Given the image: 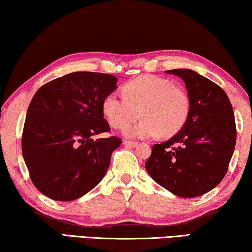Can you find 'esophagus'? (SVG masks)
<instances>
[{
  "label": "esophagus",
  "instance_id": "34e87169",
  "mask_svg": "<svg viewBox=\"0 0 252 252\" xmlns=\"http://www.w3.org/2000/svg\"><path fill=\"white\" fill-rule=\"evenodd\" d=\"M123 144H125V146H126V147H136V146L138 145V142L131 141V140H125L123 141Z\"/></svg>",
  "mask_w": 252,
  "mask_h": 252
}]
</instances>
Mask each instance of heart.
<instances>
[{
  "instance_id": "1",
  "label": "heart",
  "mask_w": 252,
  "mask_h": 252,
  "mask_svg": "<svg viewBox=\"0 0 252 252\" xmlns=\"http://www.w3.org/2000/svg\"><path fill=\"white\" fill-rule=\"evenodd\" d=\"M123 95L111 93L103 100V113L114 129H125L134 138H149L162 134L172 137L185 126L190 113V98L187 92L170 79L144 74L123 86Z\"/></svg>"
}]
</instances>
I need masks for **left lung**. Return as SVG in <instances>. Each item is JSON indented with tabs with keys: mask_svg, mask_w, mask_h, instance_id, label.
<instances>
[{
	"mask_svg": "<svg viewBox=\"0 0 252 252\" xmlns=\"http://www.w3.org/2000/svg\"><path fill=\"white\" fill-rule=\"evenodd\" d=\"M167 73L185 81L190 113L170 140L153 146L145 166L154 181L183 198L201 196L226 174L236 141L233 108L224 90L189 69Z\"/></svg>",
	"mask_w": 252,
	"mask_h": 252,
	"instance_id": "left-lung-1",
	"label": "left lung"
}]
</instances>
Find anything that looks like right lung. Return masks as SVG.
I'll use <instances>...</instances> for the list:
<instances>
[{"mask_svg":"<svg viewBox=\"0 0 252 252\" xmlns=\"http://www.w3.org/2000/svg\"><path fill=\"white\" fill-rule=\"evenodd\" d=\"M112 74L79 71L42 86L29 104L21 148L37 189L58 201L76 200L102 181L118 137L110 132L103 100L116 89Z\"/></svg>","mask_w":252,"mask_h":252,"instance_id":"1","label":"right lung"}]
</instances>
